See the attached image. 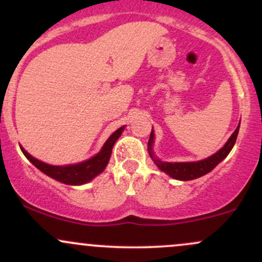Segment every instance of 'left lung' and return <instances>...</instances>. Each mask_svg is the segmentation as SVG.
<instances>
[{
  "label": "left lung",
  "instance_id": "8db88e82",
  "mask_svg": "<svg viewBox=\"0 0 262 262\" xmlns=\"http://www.w3.org/2000/svg\"><path fill=\"white\" fill-rule=\"evenodd\" d=\"M240 123L237 125L234 133L230 135V138L228 139L227 143L224 144V146L221 150H218L215 154H213L209 158L204 159V160L200 161H193V162H162L159 159L155 158L154 151H152V143H154V132L151 129V133H150L149 143H148V150L149 154L151 156V159L154 162L158 165V167L164 172H166L167 175L172 177L175 180H180V181H189V180L198 179V177L206 175L214 169L215 166L227 158L228 154L230 152V150L233 149L234 144L236 141L237 133H239Z\"/></svg>",
  "mask_w": 262,
  "mask_h": 262
}]
</instances>
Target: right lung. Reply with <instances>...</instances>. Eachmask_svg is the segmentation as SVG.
Wrapping results in <instances>:
<instances>
[{
	"mask_svg": "<svg viewBox=\"0 0 262 262\" xmlns=\"http://www.w3.org/2000/svg\"><path fill=\"white\" fill-rule=\"evenodd\" d=\"M123 130H124V125L119 129H117L114 133L108 138L104 145L102 146L101 151L93 158L89 159V160L79 162V164L74 165H66V166H55V165L45 164L43 161H39L35 158H33L31 154L26 151L25 149L20 148L25 156L29 161L34 165L37 169H39L45 175H48L52 179L60 181L65 185L71 186H79L83 185L91 181L96 176L106 169L108 161H110L111 154H112V148L116 143L117 139L121 137Z\"/></svg>",
	"mask_w": 262,
	"mask_h": 262,
	"instance_id": "1",
	"label": "right lung"
}]
</instances>
